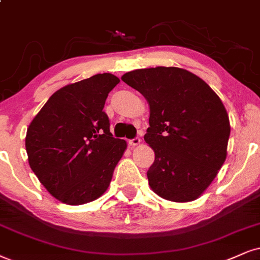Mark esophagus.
Segmentation results:
<instances>
[{
  "instance_id": "34e87169",
  "label": "esophagus",
  "mask_w": 260,
  "mask_h": 260,
  "mask_svg": "<svg viewBox=\"0 0 260 260\" xmlns=\"http://www.w3.org/2000/svg\"><path fill=\"white\" fill-rule=\"evenodd\" d=\"M141 143V139H139V137H135V139H133V140H130L129 141V146L130 147H137Z\"/></svg>"
}]
</instances>
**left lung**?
Segmentation results:
<instances>
[{
    "instance_id": "8db88e82",
    "label": "left lung",
    "mask_w": 260,
    "mask_h": 260,
    "mask_svg": "<svg viewBox=\"0 0 260 260\" xmlns=\"http://www.w3.org/2000/svg\"><path fill=\"white\" fill-rule=\"evenodd\" d=\"M121 81L149 105L146 143L155 159L147 177L165 200H197L226 159L229 115L222 100L200 77L179 67H150L127 72Z\"/></svg>"
}]
</instances>
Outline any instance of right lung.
<instances>
[{
    "mask_svg": "<svg viewBox=\"0 0 260 260\" xmlns=\"http://www.w3.org/2000/svg\"><path fill=\"white\" fill-rule=\"evenodd\" d=\"M119 78L99 73L50 96L28 125V164L44 188L67 205L96 200L107 190L126 149L110 133L106 99Z\"/></svg>",
    "mask_w": 260,
    "mask_h": 260,
    "instance_id": "add662e5",
    "label": "right lung"
}]
</instances>
